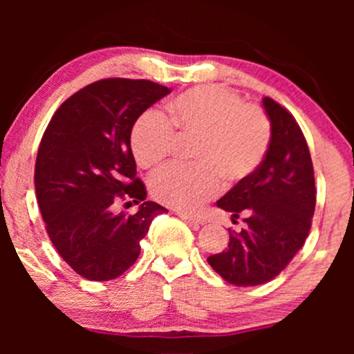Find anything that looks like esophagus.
<instances>
[{
    "instance_id": "1",
    "label": "esophagus",
    "mask_w": 354,
    "mask_h": 354,
    "mask_svg": "<svg viewBox=\"0 0 354 354\" xmlns=\"http://www.w3.org/2000/svg\"><path fill=\"white\" fill-rule=\"evenodd\" d=\"M178 216H180V219L182 221H185V222H188V224H190L192 227H200L201 224H203V219L201 217H198V216H192V214H187V212H178Z\"/></svg>"
}]
</instances>
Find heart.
I'll list each match as a JSON object with an SVG mask.
<instances>
[{"instance_id": "1", "label": "heart", "mask_w": 354, "mask_h": 354, "mask_svg": "<svg viewBox=\"0 0 354 354\" xmlns=\"http://www.w3.org/2000/svg\"><path fill=\"white\" fill-rule=\"evenodd\" d=\"M177 138H196L193 167H167L149 182L156 201L180 211H193L225 183L243 182L261 166L270 145V122L258 104L224 86L205 85L185 90L169 101L166 114L147 111L135 120L130 147L142 169L161 167Z\"/></svg>"}]
</instances>
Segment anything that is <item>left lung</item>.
Wrapping results in <instances>:
<instances>
[{"instance_id": "8db88e82", "label": "left lung", "mask_w": 354, "mask_h": 354, "mask_svg": "<svg viewBox=\"0 0 354 354\" xmlns=\"http://www.w3.org/2000/svg\"><path fill=\"white\" fill-rule=\"evenodd\" d=\"M270 120V145L253 176L239 182L217 201L243 216L245 227L230 230L229 246L207 258L225 282L254 287L287 268L311 229L316 207L314 169L306 138L297 120L272 98L263 100Z\"/></svg>"}]
</instances>
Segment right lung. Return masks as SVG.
I'll return each mask as SVG.
<instances>
[{"instance_id": "add662e5", "label": "right lung", "mask_w": 354, "mask_h": 354, "mask_svg": "<svg viewBox=\"0 0 354 354\" xmlns=\"http://www.w3.org/2000/svg\"><path fill=\"white\" fill-rule=\"evenodd\" d=\"M169 93L151 80H98L67 98L43 133L35 162L38 206L51 243L82 277L104 282L122 275L137 261L154 217L167 211L147 201L130 132ZM118 199L140 202L139 211L115 215Z\"/></svg>"}]
</instances>
